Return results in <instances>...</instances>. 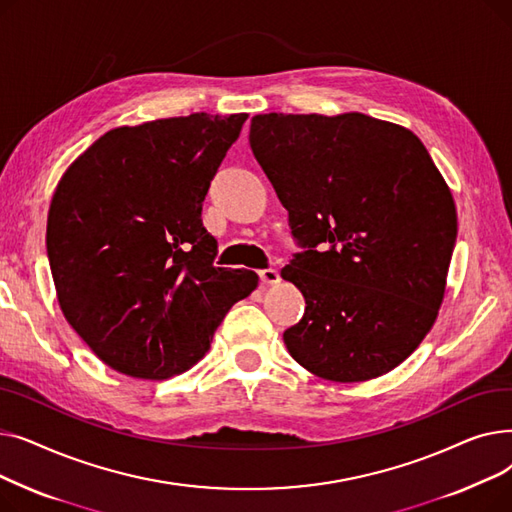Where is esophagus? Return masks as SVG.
<instances>
[{"mask_svg":"<svg viewBox=\"0 0 512 512\" xmlns=\"http://www.w3.org/2000/svg\"><path fill=\"white\" fill-rule=\"evenodd\" d=\"M259 278H261L263 284L272 286V284H278V282H280V272L274 270V267H267V270H261V272H259Z\"/></svg>","mask_w":512,"mask_h":512,"instance_id":"esophagus-1","label":"esophagus"}]
</instances>
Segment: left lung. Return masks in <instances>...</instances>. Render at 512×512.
I'll list each match as a JSON object with an SVG mask.
<instances>
[{"label": "left lung", "mask_w": 512, "mask_h": 512, "mask_svg": "<svg viewBox=\"0 0 512 512\" xmlns=\"http://www.w3.org/2000/svg\"><path fill=\"white\" fill-rule=\"evenodd\" d=\"M249 143L307 249L282 270L307 303L288 353L330 382L392 371L434 326L456 242L434 159L409 128L359 112L259 114Z\"/></svg>", "instance_id": "left-lung-1"}]
</instances>
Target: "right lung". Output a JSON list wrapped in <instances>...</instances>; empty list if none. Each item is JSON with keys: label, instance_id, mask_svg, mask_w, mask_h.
Returning a JSON list of instances; mask_svg holds the SVG:
<instances>
[{"label": "right lung", "instance_id": "obj_1", "mask_svg": "<svg viewBox=\"0 0 512 512\" xmlns=\"http://www.w3.org/2000/svg\"><path fill=\"white\" fill-rule=\"evenodd\" d=\"M247 114L205 112L120 126L64 172L47 257L64 317L112 369L166 380L209 351L259 276L215 267L203 226L209 184Z\"/></svg>", "mask_w": 512, "mask_h": 512}]
</instances>
